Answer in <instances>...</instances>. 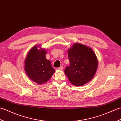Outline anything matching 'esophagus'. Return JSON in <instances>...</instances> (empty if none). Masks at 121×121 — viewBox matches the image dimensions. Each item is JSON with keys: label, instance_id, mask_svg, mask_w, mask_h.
<instances>
[{"label": "esophagus", "instance_id": "obj_1", "mask_svg": "<svg viewBox=\"0 0 121 121\" xmlns=\"http://www.w3.org/2000/svg\"><path fill=\"white\" fill-rule=\"evenodd\" d=\"M63 69V66H60V67L59 68H57V70H62Z\"/></svg>", "mask_w": 121, "mask_h": 121}]
</instances>
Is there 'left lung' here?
Segmentation results:
<instances>
[{
  "instance_id": "1",
  "label": "left lung",
  "mask_w": 121,
  "mask_h": 121,
  "mask_svg": "<svg viewBox=\"0 0 121 121\" xmlns=\"http://www.w3.org/2000/svg\"><path fill=\"white\" fill-rule=\"evenodd\" d=\"M70 66L65 70L69 80L75 86H82L94 77L98 66L97 56L92 49L79 43L68 50Z\"/></svg>"
}]
</instances>
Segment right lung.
Instances as JSON below:
<instances>
[{
    "instance_id": "obj_1",
    "label": "right lung",
    "mask_w": 121,
    "mask_h": 121,
    "mask_svg": "<svg viewBox=\"0 0 121 121\" xmlns=\"http://www.w3.org/2000/svg\"><path fill=\"white\" fill-rule=\"evenodd\" d=\"M47 51L41 45L32 48L24 61V70L30 79L38 84L47 82L55 73L51 61L46 58Z\"/></svg>"
}]
</instances>
